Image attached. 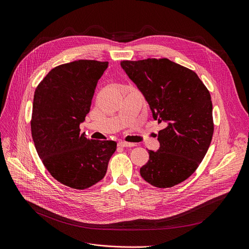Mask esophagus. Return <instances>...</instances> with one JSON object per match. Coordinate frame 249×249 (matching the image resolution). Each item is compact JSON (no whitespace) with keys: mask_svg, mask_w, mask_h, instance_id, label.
Returning <instances> with one entry per match:
<instances>
[{"mask_svg":"<svg viewBox=\"0 0 249 249\" xmlns=\"http://www.w3.org/2000/svg\"><path fill=\"white\" fill-rule=\"evenodd\" d=\"M118 146L119 147H134L135 144L133 143H128V142H124V141H121V142H118Z\"/></svg>","mask_w":249,"mask_h":249,"instance_id":"34e87169","label":"esophagus"}]
</instances>
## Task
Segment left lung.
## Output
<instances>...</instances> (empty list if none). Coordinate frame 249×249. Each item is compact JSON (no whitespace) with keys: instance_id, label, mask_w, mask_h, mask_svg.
Returning <instances> with one entry per match:
<instances>
[{"instance_id":"left-lung-1","label":"left lung","mask_w":249,"mask_h":249,"mask_svg":"<svg viewBox=\"0 0 249 249\" xmlns=\"http://www.w3.org/2000/svg\"><path fill=\"white\" fill-rule=\"evenodd\" d=\"M123 71L148 102L159 131L160 148L148 150L142 178L157 188H171L195 173L213 134V103L196 73L168 58L123 60Z\"/></svg>"}]
</instances>
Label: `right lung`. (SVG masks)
Returning <instances> with one entry per match:
<instances>
[{"instance_id": "right-lung-1", "label": "right lung", "mask_w": 249, "mask_h": 249, "mask_svg": "<svg viewBox=\"0 0 249 249\" xmlns=\"http://www.w3.org/2000/svg\"><path fill=\"white\" fill-rule=\"evenodd\" d=\"M107 67V61L84 59L58 65L35 91L31 128L36 152L51 175L72 189L101 180L116 150V142L88 139L79 129Z\"/></svg>"}]
</instances>
